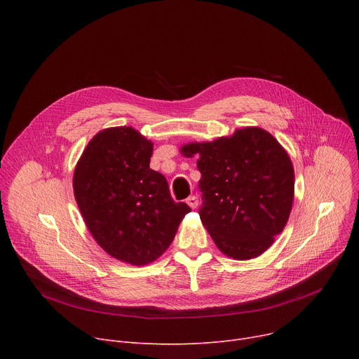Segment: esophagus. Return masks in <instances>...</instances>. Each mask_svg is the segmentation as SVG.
Wrapping results in <instances>:
<instances>
[{"label": "esophagus", "mask_w": 359, "mask_h": 359, "mask_svg": "<svg viewBox=\"0 0 359 359\" xmlns=\"http://www.w3.org/2000/svg\"><path fill=\"white\" fill-rule=\"evenodd\" d=\"M186 202H187V205H189V206H191V208H192V210L198 208V203H199V202H198V198H196L195 195H192V196H189V198H187V201H186Z\"/></svg>", "instance_id": "obj_1"}]
</instances>
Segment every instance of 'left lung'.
Segmentation results:
<instances>
[{
    "label": "left lung",
    "mask_w": 359,
    "mask_h": 359,
    "mask_svg": "<svg viewBox=\"0 0 359 359\" xmlns=\"http://www.w3.org/2000/svg\"><path fill=\"white\" fill-rule=\"evenodd\" d=\"M180 153L198 156L199 217L217 248L237 260L268 250L294 201V167L282 145L265 129L248 126L212 142L186 144Z\"/></svg>",
    "instance_id": "8db88e82"
}]
</instances>
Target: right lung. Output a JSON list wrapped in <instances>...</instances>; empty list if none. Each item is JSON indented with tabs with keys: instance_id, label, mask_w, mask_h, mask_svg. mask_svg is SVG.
Returning <instances> with one entry per match:
<instances>
[{
	"instance_id": "obj_1",
	"label": "right lung",
	"mask_w": 359,
	"mask_h": 359,
	"mask_svg": "<svg viewBox=\"0 0 359 359\" xmlns=\"http://www.w3.org/2000/svg\"><path fill=\"white\" fill-rule=\"evenodd\" d=\"M153 142L130 126L100 130L74 170V196L86 225L111 257L142 266L160 257L191 208L175 202L149 168Z\"/></svg>"
}]
</instances>
